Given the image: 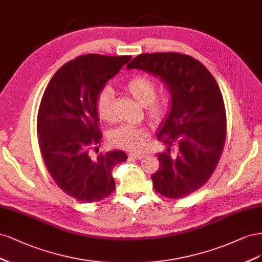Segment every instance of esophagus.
Returning <instances> with one entry per match:
<instances>
[{"mask_svg": "<svg viewBox=\"0 0 262 262\" xmlns=\"http://www.w3.org/2000/svg\"><path fill=\"white\" fill-rule=\"evenodd\" d=\"M129 157H132V158H134V159H141V158H144L145 155L139 154V152H130Z\"/></svg>", "mask_w": 262, "mask_h": 262, "instance_id": "obj_1", "label": "esophagus"}]
</instances>
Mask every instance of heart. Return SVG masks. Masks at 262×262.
Segmentation results:
<instances>
[{"label":"heart","mask_w":262,"mask_h":262,"mask_svg":"<svg viewBox=\"0 0 262 262\" xmlns=\"http://www.w3.org/2000/svg\"><path fill=\"white\" fill-rule=\"evenodd\" d=\"M126 91L146 107L148 117L155 123L167 118L171 110V96L163 94L156 96V83L147 77L137 76L129 79L125 84ZM114 94L110 88H104L96 95L95 110L99 118L104 122L113 119ZM148 132L144 127L122 125L110 133L108 139L112 145L126 150H138L144 144Z\"/></svg>","instance_id":"obj_1"}]
</instances>
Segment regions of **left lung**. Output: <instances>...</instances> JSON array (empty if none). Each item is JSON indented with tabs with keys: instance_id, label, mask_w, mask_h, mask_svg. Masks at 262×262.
Returning <instances> with one entry per match:
<instances>
[{
	"instance_id": "8db88e82",
	"label": "left lung",
	"mask_w": 262,
	"mask_h": 262,
	"mask_svg": "<svg viewBox=\"0 0 262 262\" xmlns=\"http://www.w3.org/2000/svg\"><path fill=\"white\" fill-rule=\"evenodd\" d=\"M126 68L158 77L171 94L170 113L157 135L167 150L157 155L155 190L173 200L190 195L212 177L225 145L226 111L217 82L199 60L179 52L141 54Z\"/></svg>"
}]
</instances>
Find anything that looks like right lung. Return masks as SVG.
<instances>
[{
    "instance_id": "1",
    "label": "right lung",
    "mask_w": 262,
    "mask_h": 262,
    "mask_svg": "<svg viewBox=\"0 0 262 262\" xmlns=\"http://www.w3.org/2000/svg\"><path fill=\"white\" fill-rule=\"evenodd\" d=\"M132 59L89 54L63 64L51 78L37 115V135L45 164L66 194L83 203L99 202L115 190L112 170L127 159L123 150L91 158L102 133L96 95Z\"/></svg>"
}]
</instances>
